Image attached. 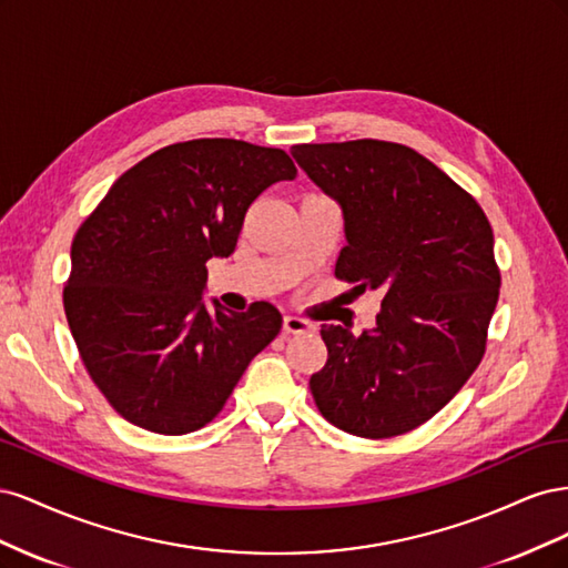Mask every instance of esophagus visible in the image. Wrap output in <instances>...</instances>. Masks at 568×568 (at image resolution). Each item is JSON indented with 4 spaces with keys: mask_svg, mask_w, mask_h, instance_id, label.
Here are the masks:
<instances>
[{
    "mask_svg": "<svg viewBox=\"0 0 568 568\" xmlns=\"http://www.w3.org/2000/svg\"><path fill=\"white\" fill-rule=\"evenodd\" d=\"M313 329H315V326L307 320H301V317H294V315L284 317V332L286 334H305V332H313Z\"/></svg>",
    "mask_w": 568,
    "mask_h": 568,
    "instance_id": "obj_1",
    "label": "esophagus"
}]
</instances>
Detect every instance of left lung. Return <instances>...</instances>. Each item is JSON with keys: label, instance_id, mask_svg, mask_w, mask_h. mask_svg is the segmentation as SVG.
Wrapping results in <instances>:
<instances>
[{"label": "left lung", "instance_id": "8db88e82", "mask_svg": "<svg viewBox=\"0 0 568 568\" xmlns=\"http://www.w3.org/2000/svg\"><path fill=\"white\" fill-rule=\"evenodd\" d=\"M298 168L341 205L336 277L382 291L376 326L322 324L326 365L311 376L326 422L390 438L432 419L486 353L500 296L480 205L415 149L355 140L296 144Z\"/></svg>", "mask_w": 568, "mask_h": 568}]
</instances>
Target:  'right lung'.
<instances>
[{"instance_id": "obj_1", "label": "right lung", "mask_w": 568, "mask_h": 568, "mask_svg": "<svg viewBox=\"0 0 568 568\" xmlns=\"http://www.w3.org/2000/svg\"><path fill=\"white\" fill-rule=\"evenodd\" d=\"M282 149L239 140L170 144L120 175L71 246L68 326L120 417L182 436L225 407L280 334L272 303L246 313L203 301L211 257L234 253L248 205L294 180Z\"/></svg>"}]
</instances>
